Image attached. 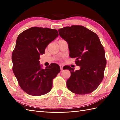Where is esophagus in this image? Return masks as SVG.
I'll use <instances>...</instances> for the list:
<instances>
[{
	"mask_svg": "<svg viewBox=\"0 0 120 120\" xmlns=\"http://www.w3.org/2000/svg\"><path fill=\"white\" fill-rule=\"evenodd\" d=\"M60 68L61 71H62L63 70V66L62 65H60Z\"/></svg>",
	"mask_w": 120,
	"mask_h": 120,
	"instance_id": "34e87169",
	"label": "esophagus"
}]
</instances>
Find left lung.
<instances>
[{
  "mask_svg": "<svg viewBox=\"0 0 120 120\" xmlns=\"http://www.w3.org/2000/svg\"><path fill=\"white\" fill-rule=\"evenodd\" d=\"M59 35L68 44L69 56L76 58L80 70L67 66L71 77L66 85L72 93L90 94L95 90L102 81L106 65L105 51L95 33L82 26L74 25L59 29Z\"/></svg>",
  "mask_w": 120,
  "mask_h": 120,
  "instance_id": "obj_1",
  "label": "left lung"
}]
</instances>
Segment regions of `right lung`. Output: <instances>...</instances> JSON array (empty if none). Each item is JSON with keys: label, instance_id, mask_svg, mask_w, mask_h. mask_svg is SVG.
Segmentation results:
<instances>
[{"label": "right lung", "instance_id": "right-lung-1", "mask_svg": "<svg viewBox=\"0 0 120 120\" xmlns=\"http://www.w3.org/2000/svg\"><path fill=\"white\" fill-rule=\"evenodd\" d=\"M57 30L47 27H32L18 36L12 52V69L20 87L30 95L38 96L51 91L52 80L60 73L56 63L41 68L40 55L47 45L57 38Z\"/></svg>", "mask_w": 120, "mask_h": 120}]
</instances>
